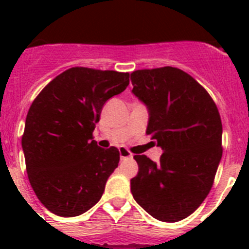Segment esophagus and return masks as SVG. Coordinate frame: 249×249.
Wrapping results in <instances>:
<instances>
[{
	"label": "esophagus",
	"instance_id": "1",
	"mask_svg": "<svg viewBox=\"0 0 249 249\" xmlns=\"http://www.w3.org/2000/svg\"><path fill=\"white\" fill-rule=\"evenodd\" d=\"M120 157H121V160H128V158H132L133 156H132V153L128 151V149L121 147V148H120Z\"/></svg>",
	"mask_w": 249,
	"mask_h": 249
}]
</instances>
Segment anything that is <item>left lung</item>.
Returning <instances> with one entry per match:
<instances>
[{"label": "left lung", "instance_id": "8db88e82", "mask_svg": "<svg viewBox=\"0 0 249 249\" xmlns=\"http://www.w3.org/2000/svg\"><path fill=\"white\" fill-rule=\"evenodd\" d=\"M132 93L148 109L147 135L163 149L156 163L136 155L138 173L131 192L162 222L192 214L212 188L222 158L218 108L197 81L176 67L132 72Z\"/></svg>", "mask_w": 249, "mask_h": 249}]
</instances>
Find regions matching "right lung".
<instances>
[{"label": "right lung", "mask_w": 249, "mask_h": 249, "mask_svg": "<svg viewBox=\"0 0 249 249\" xmlns=\"http://www.w3.org/2000/svg\"><path fill=\"white\" fill-rule=\"evenodd\" d=\"M128 85L127 72L72 67L32 102L22 149L31 186L50 212L76 217L101 199L120 152L98 147L92 133L103 105Z\"/></svg>", "instance_id": "1"}]
</instances>
